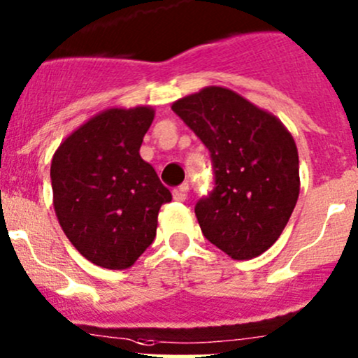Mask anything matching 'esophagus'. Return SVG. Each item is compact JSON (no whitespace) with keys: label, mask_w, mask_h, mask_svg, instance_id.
<instances>
[{"label":"esophagus","mask_w":358,"mask_h":358,"mask_svg":"<svg viewBox=\"0 0 358 358\" xmlns=\"http://www.w3.org/2000/svg\"><path fill=\"white\" fill-rule=\"evenodd\" d=\"M187 195H188V183H183V185L176 187L175 190H173V199L178 200V202L187 200Z\"/></svg>","instance_id":"34e87169"}]
</instances>
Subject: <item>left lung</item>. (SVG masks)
<instances>
[{"label":"left lung","mask_w":358,"mask_h":358,"mask_svg":"<svg viewBox=\"0 0 358 358\" xmlns=\"http://www.w3.org/2000/svg\"><path fill=\"white\" fill-rule=\"evenodd\" d=\"M171 110L210 151L215 187L195 206L203 236L233 260L280 238L301 190L296 141L284 124L236 92L206 86Z\"/></svg>","instance_id":"obj_1"}]
</instances>
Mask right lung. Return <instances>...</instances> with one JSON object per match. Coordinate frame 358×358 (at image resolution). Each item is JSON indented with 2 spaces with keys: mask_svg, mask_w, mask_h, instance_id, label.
Instances as JSON below:
<instances>
[{
  "mask_svg": "<svg viewBox=\"0 0 358 358\" xmlns=\"http://www.w3.org/2000/svg\"><path fill=\"white\" fill-rule=\"evenodd\" d=\"M155 108L113 107L73 131L50 163L52 200L62 231L101 268L124 270L155 241L171 194L139 155Z\"/></svg>",
  "mask_w": 358,
  "mask_h": 358,
  "instance_id": "add662e5",
  "label": "right lung"
}]
</instances>
